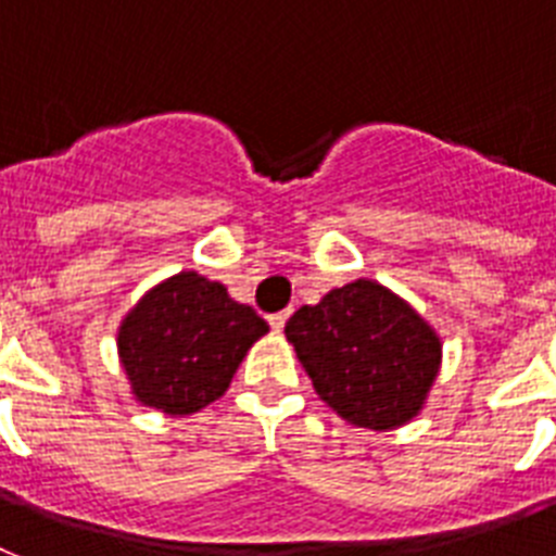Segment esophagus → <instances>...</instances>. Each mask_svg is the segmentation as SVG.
I'll return each instance as SVG.
<instances>
[{
    "label": "esophagus",
    "instance_id": "esophagus-1",
    "mask_svg": "<svg viewBox=\"0 0 556 556\" xmlns=\"http://www.w3.org/2000/svg\"><path fill=\"white\" fill-rule=\"evenodd\" d=\"M288 316H291V311H279V314H270V316H268L270 328H274V330H277V333H279V330L286 328Z\"/></svg>",
    "mask_w": 556,
    "mask_h": 556
}]
</instances>
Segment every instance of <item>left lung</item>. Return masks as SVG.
Instances as JSON below:
<instances>
[{
  "label": "left lung",
  "mask_w": 556,
  "mask_h": 556,
  "mask_svg": "<svg viewBox=\"0 0 556 556\" xmlns=\"http://www.w3.org/2000/svg\"><path fill=\"white\" fill-rule=\"evenodd\" d=\"M319 399L353 427L395 429L421 413L441 370V339L390 288L356 279L286 325Z\"/></svg>",
  "instance_id": "obj_1"
}]
</instances>
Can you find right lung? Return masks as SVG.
Wrapping results in <instances>:
<instances>
[{
	"instance_id": "add662e5",
	"label": "right lung",
	"mask_w": 556,
	"mask_h": 556,
	"mask_svg": "<svg viewBox=\"0 0 556 556\" xmlns=\"http://www.w3.org/2000/svg\"><path fill=\"white\" fill-rule=\"evenodd\" d=\"M268 321L228 296L226 286L180 270L124 316L118 356L135 401L191 415L220 399Z\"/></svg>"
}]
</instances>
